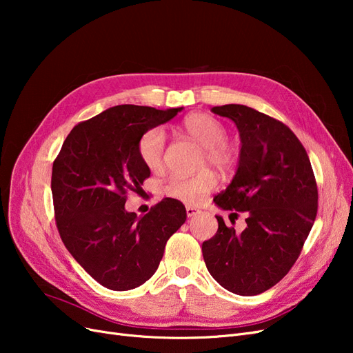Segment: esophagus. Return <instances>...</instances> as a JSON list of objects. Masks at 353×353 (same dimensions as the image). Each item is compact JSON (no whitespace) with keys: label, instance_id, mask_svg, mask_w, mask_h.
Masks as SVG:
<instances>
[{"label":"esophagus","instance_id":"34e87169","mask_svg":"<svg viewBox=\"0 0 353 353\" xmlns=\"http://www.w3.org/2000/svg\"><path fill=\"white\" fill-rule=\"evenodd\" d=\"M185 212H187V216L191 218V216H196L197 213H200V210L197 208H193V206H187L185 208Z\"/></svg>","mask_w":353,"mask_h":353}]
</instances>
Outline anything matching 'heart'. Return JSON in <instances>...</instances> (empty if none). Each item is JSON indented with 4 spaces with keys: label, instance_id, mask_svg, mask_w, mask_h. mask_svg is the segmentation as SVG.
Listing matches in <instances>:
<instances>
[{
    "label": "heart",
    "instance_id": "obj_1",
    "mask_svg": "<svg viewBox=\"0 0 353 353\" xmlns=\"http://www.w3.org/2000/svg\"><path fill=\"white\" fill-rule=\"evenodd\" d=\"M179 130L203 147L199 169L212 166L221 174H230L237 168L239 148L227 140L225 125L208 113H191L181 122ZM165 134L153 128L138 141V156L145 168L159 170L163 166ZM216 185V176L203 169L193 176H170L163 185V194L187 205H199Z\"/></svg>",
    "mask_w": 353,
    "mask_h": 353
}]
</instances>
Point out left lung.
<instances>
[{"mask_svg":"<svg viewBox=\"0 0 353 353\" xmlns=\"http://www.w3.org/2000/svg\"><path fill=\"white\" fill-rule=\"evenodd\" d=\"M212 112L237 125L241 150L231 184L213 201L223 210L248 212L240 234L221 216L201 245L208 271L240 296L268 290L292 270L314 225L318 188L307 153L283 122L243 104Z\"/></svg>","mask_w":353,"mask_h":353,"instance_id":"1","label":"left lung"}]
</instances>
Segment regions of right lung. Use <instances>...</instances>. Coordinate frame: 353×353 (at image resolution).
<instances>
[{"mask_svg":"<svg viewBox=\"0 0 353 353\" xmlns=\"http://www.w3.org/2000/svg\"><path fill=\"white\" fill-rule=\"evenodd\" d=\"M181 110L114 105L74 126L52 163L60 237L74 261L110 290H131L150 279L166 241L187 219L183 203L170 197L144 216L125 209L128 191L138 193L150 176L138 141Z\"/></svg>","mask_w":353,"mask_h":353,"instance_id":"obj_1","label":"right lung"}]
</instances>
